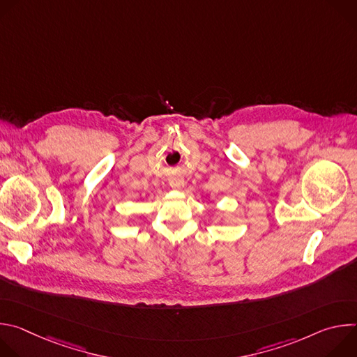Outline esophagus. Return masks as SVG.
Wrapping results in <instances>:
<instances>
[{
    "mask_svg": "<svg viewBox=\"0 0 357 357\" xmlns=\"http://www.w3.org/2000/svg\"><path fill=\"white\" fill-rule=\"evenodd\" d=\"M172 186H175V188H178V186H181V183H175V185H172Z\"/></svg>",
    "mask_w": 357,
    "mask_h": 357,
    "instance_id": "esophagus-1",
    "label": "esophagus"
}]
</instances>
